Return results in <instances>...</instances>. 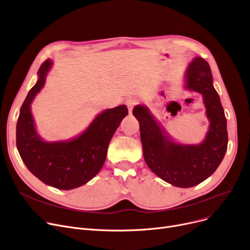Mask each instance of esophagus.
<instances>
[{"mask_svg": "<svg viewBox=\"0 0 250 250\" xmlns=\"http://www.w3.org/2000/svg\"><path fill=\"white\" fill-rule=\"evenodd\" d=\"M138 104V101L135 99V98H129L127 101H126V105L127 108L129 110V113L132 112V109L134 108V106Z\"/></svg>", "mask_w": 250, "mask_h": 250, "instance_id": "34e87169", "label": "esophagus"}]
</instances>
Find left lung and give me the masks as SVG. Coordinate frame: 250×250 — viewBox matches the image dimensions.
I'll list each match as a JSON object with an SVG mask.
<instances>
[{"label": "left lung", "instance_id": "obj_1", "mask_svg": "<svg viewBox=\"0 0 250 250\" xmlns=\"http://www.w3.org/2000/svg\"><path fill=\"white\" fill-rule=\"evenodd\" d=\"M186 88L203 94L209 120L206 139L198 146L175 144L165 135L148 109L136 105L133 115L139 122L144 157L148 168L174 186L193 187L217 170L228 146L227 121L220 97L212 85L208 63L195 58L186 71Z\"/></svg>", "mask_w": 250, "mask_h": 250}]
</instances>
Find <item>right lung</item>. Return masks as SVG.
<instances>
[{
  "label": "right lung",
  "mask_w": 250,
  "mask_h": 250,
  "mask_svg": "<svg viewBox=\"0 0 250 250\" xmlns=\"http://www.w3.org/2000/svg\"><path fill=\"white\" fill-rule=\"evenodd\" d=\"M50 59L39 69V80L23 102L16 126V146L27 169L44 184L69 190L87 183L102 169L110 141L128 115L125 104L104 111L88 128L70 141H43L34 127L30 104L43 87Z\"/></svg>",
  "instance_id": "1"
}]
</instances>
